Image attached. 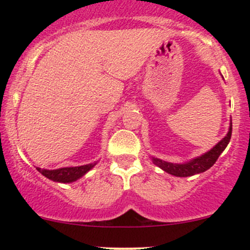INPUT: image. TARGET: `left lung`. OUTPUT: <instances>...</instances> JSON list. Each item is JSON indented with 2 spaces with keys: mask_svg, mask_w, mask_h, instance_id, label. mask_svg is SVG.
Here are the masks:
<instances>
[{
  "mask_svg": "<svg viewBox=\"0 0 250 250\" xmlns=\"http://www.w3.org/2000/svg\"><path fill=\"white\" fill-rule=\"evenodd\" d=\"M231 134H232V121H231L230 129H229V133L226 134V137L221 141H219L210 151H208V152L204 153V155L200 156V157L195 158V160L190 161V162L188 163H184V165H173V163L165 162V161L153 157L152 161L156 166L162 168L165 172L175 176H180V178H183V176L185 178V176H191L198 173H203L206 172L207 169H209V168L216 162L219 156L221 155V152L225 150L228 144L230 143Z\"/></svg>",
  "mask_w": 250,
  "mask_h": 250,
  "instance_id": "left-lung-1",
  "label": "left lung"
}]
</instances>
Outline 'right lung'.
I'll return each mask as SVG.
<instances>
[{
	"mask_svg": "<svg viewBox=\"0 0 250 250\" xmlns=\"http://www.w3.org/2000/svg\"><path fill=\"white\" fill-rule=\"evenodd\" d=\"M97 163H89L85 166H80V167H69V168H59V169L54 170H47L41 169V168H36L42 175L46 178L50 179L53 181H58V183H72L80 179L81 176L84 175L88 170L92 169Z\"/></svg>",
	"mask_w": 250,
	"mask_h": 250,
	"instance_id": "1",
	"label": "right lung"
}]
</instances>
